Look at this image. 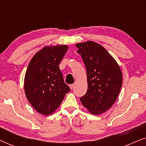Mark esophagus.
<instances>
[{
	"label": "esophagus",
	"mask_w": 146,
	"mask_h": 146,
	"mask_svg": "<svg viewBox=\"0 0 146 146\" xmlns=\"http://www.w3.org/2000/svg\"><path fill=\"white\" fill-rule=\"evenodd\" d=\"M69 86H70V88L71 90H72L74 88V84H70Z\"/></svg>",
	"instance_id": "34e87169"
}]
</instances>
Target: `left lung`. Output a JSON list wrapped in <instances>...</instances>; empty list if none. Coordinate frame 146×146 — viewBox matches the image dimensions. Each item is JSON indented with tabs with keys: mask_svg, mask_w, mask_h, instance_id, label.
<instances>
[{
	"mask_svg": "<svg viewBox=\"0 0 146 146\" xmlns=\"http://www.w3.org/2000/svg\"><path fill=\"white\" fill-rule=\"evenodd\" d=\"M76 46L87 74L88 90L80 100L90 112L100 114L116 100L122 85V73L115 59L99 44L87 41Z\"/></svg>",
	"mask_w": 146,
	"mask_h": 146,
	"instance_id": "obj_1",
	"label": "left lung"
}]
</instances>
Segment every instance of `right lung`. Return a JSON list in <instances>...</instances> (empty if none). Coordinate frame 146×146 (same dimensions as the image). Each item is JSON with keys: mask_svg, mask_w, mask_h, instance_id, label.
Returning <instances> with one entry per match:
<instances>
[{"mask_svg": "<svg viewBox=\"0 0 146 146\" xmlns=\"http://www.w3.org/2000/svg\"><path fill=\"white\" fill-rule=\"evenodd\" d=\"M68 48L66 45L44 47L35 54L26 72V96L34 108L43 115L52 113L70 91L59 68Z\"/></svg>", "mask_w": 146, "mask_h": 146, "instance_id": "obj_1", "label": "right lung"}]
</instances>
